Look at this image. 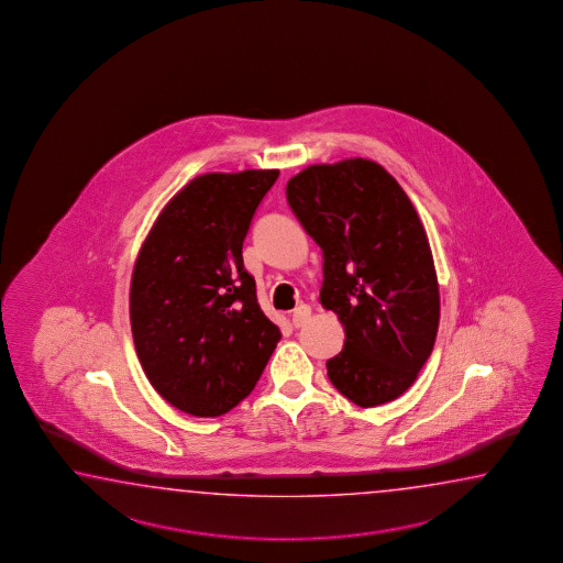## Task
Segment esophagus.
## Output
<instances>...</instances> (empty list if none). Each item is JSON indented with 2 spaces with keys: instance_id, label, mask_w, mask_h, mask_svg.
I'll return each instance as SVG.
<instances>
[{
  "instance_id": "34e87169",
  "label": "esophagus",
  "mask_w": 563,
  "mask_h": 563,
  "mask_svg": "<svg viewBox=\"0 0 563 563\" xmlns=\"http://www.w3.org/2000/svg\"><path fill=\"white\" fill-rule=\"evenodd\" d=\"M310 306H299V308H296L294 313H291V325H294V328H301L303 323L310 320Z\"/></svg>"
}]
</instances>
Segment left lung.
<instances>
[{"instance_id":"1","label":"left lung","mask_w":563,"mask_h":563,"mask_svg":"<svg viewBox=\"0 0 563 563\" xmlns=\"http://www.w3.org/2000/svg\"><path fill=\"white\" fill-rule=\"evenodd\" d=\"M287 203L323 253L320 301L344 325L325 362L362 408L405 395L431 356L441 298L431 245L407 192L378 163L311 165L287 180Z\"/></svg>"}]
</instances>
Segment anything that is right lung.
Masks as SVG:
<instances>
[{
  "mask_svg": "<svg viewBox=\"0 0 563 563\" xmlns=\"http://www.w3.org/2000/svg\"><path fill=\"white\" fill-rule=\"evenodd\" d=\"M279 170L207 173L156 217L132 269L131 328L148 383L192 417L252 393L282 332L243 267V240Z\"/></svg>",
  "mask_w": 563,
  "mask_h": 563,
  "instance_id": "add662e5",
  "label": "right lung"
}]
</instances>
